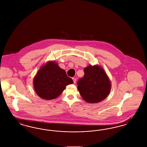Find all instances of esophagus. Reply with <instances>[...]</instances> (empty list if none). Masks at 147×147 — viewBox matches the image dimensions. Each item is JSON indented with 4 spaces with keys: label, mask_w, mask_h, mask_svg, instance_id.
Returning a JSON list of instances; mask_svg holds the SVG:
<instances>
[{
    "label": "esophagus",
    "mask_w": 147,
    "mask_h": 147,
    "mask_svg": "<svg viewBox=\"0 0 147 147\" xmlns=\"http://www.w3.org/2000/svg\"><path fill=\"white\" fill-rule=\"evenodd\" d=\"M72 80H73V81H74V83H76V79L75 78H72Z\"/></svg>",
    "instance_id": "obj_1"
}]
</instances>
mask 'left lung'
<instances>
[{"label": "left lung", "instance_id": "obj_1", "mask_svg": "<svg viewBox=\"0 0 147 147\" xmlns=\"http://www.w3.org/2000/svg\"><path fill=\"white\" fill-rule=\"evenodd\" d=\"M84 75L77 82V89L84 100L97 103L104 100L110 92L111 84L100 66L88 65L84 69Z\"/></svg>", "mask_w": 147, "mask_h": 147}]
</instances>
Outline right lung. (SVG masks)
Segmentation results:
<instances>
[{"label":"right lung","mask_w":147,"mask_h":147,"mask_svg":"<svg viewBox=\"0 0 147 147\" xmlns=\"http://www.w3.org/2000/svg\"><path fill=\"white\" fill-rule=\"evenodd\" d=\"M33 82L34 91L40 98L51 100L60 96L67 85L73 83V80L57 63L49 61L39 69Z\"/></svg>","instance_id":"add662e5"}]
</instances>
